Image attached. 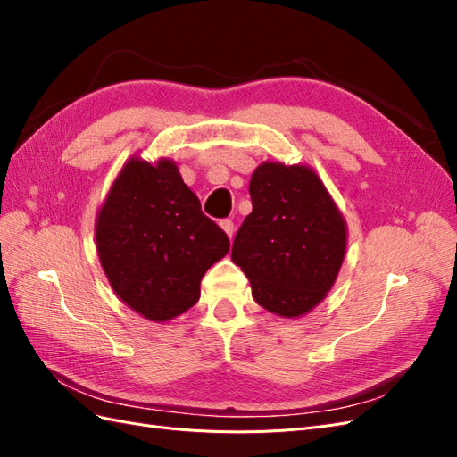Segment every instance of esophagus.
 <instances>
[{"instance_id": "esophagus-1", "label": "esophagus", "mask_w": 457, "mask_h": 457, "mask_svg": "<svg viewBox=\"0 0 457 457\" xmlns=\"http://www.w3.org/2000/svg\"><path fill=\"white\" fill-rule=\"evenodd\" d=\"M219 227L225 230V234H227V237H228V238H232V234H234V223H232V220H230V219H223V220H220V223H219Z\"/></svg>"}]
</instances>
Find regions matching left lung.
Here are the masks:
<instances>
[{"label": "left lung", "instance_id": "left-lung-1", "mask_svg": "<svg viewBox=\"0 0 457 457\" xmlns=\"http://www.w3.org/2000/svg\"><path fill=\"white\" fill-rule=\"evenodd\" d=\"M253 210L230 259L262 309L282 318L312 311L336 284L347 250V223L309 165L262 162L252 175Z\"/></svg>", "mask_w": 457, "mask_h": 457}]
</instances>
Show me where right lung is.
I'll return each mask as SVG.
<instances>
[{"label":"right lung","instance_id":"obj_1","mask_svg":"<svg viewBox=\"0 0 457 457\" xmlns=\"http://www.w3.org/2000/svg\"><path fill=\"white\" fill-rule=\"evenodd\" d=\"M95 244L116 295L150 322L196 305L205 270L230 247L177 163L139 156L123 163L96 212Z\"/></svg>","mask_w":457,"mask_h":457}]
</instances>
